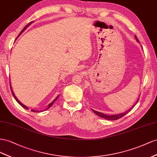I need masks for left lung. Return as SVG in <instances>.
<instances>
[{"mask_svg":"<svg viewBox=\"0 0 157 157\" xmlns=\"http://www.w3.org/2000/svg\"><path fill=\"white\" fill-rule=\"evenodd\" d=\"M135 37H136V41H137V42L140 43V41H139L138 39H137V37H136V35H135ZM138 101H139V99L137 100V102H138ZM135 105H134L130 109H129L128 111L125 112V113H121V114H118L109 115H109H106V114H103V113H99V112L95 111V110H93V109H92V110H93V113H95V114H97V116H100V117H101V118H102L106 119V120H118V119H119V118H121L122 117H123L124 116H125V115H126V114H128V113H129V112L130 111V110L133 108L134 106H135Z\"/></svg>","mask_w":157,"mask_h":157,"instance_id":"1","label":"left lung"}]
</instances>
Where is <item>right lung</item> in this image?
I'll return each mask as SVG.
<instances>
[{"label": "right lung", "instance_id": "obj_1", "mask_svg": "<svg viewBox=\"0 0 157 157\" xmlns=\"http://www.w3.org/2000/svg\"><path fill=\"white\" fill-rule=\"evenodd\" d=\"M33 21H31V22H29V23L28 24V25H27L25 27V28L23 29H22L21 30V32H20V35L22 33V32H23V31L27 28H28V27L29 26V25H30V24H32L33 23ZM10 89H11V91H12V95L13 96H14V98H15V99H16V101L17 102H18V103L22 106V107H23V108H24V109H27V110H28L29 109V108H28V107H27L25 105H24V104H22L21 103V102L18 100V99H17V97L15 96V95H14V92H13V90H12V86H11V84H10ZM59 97V96H58V97H56V98H55V100H54L52 102H51V103H50V104H49L48 105V107H47V109H49V108H50V107L53 105V103H54V102H55L56 100H57V98H58V97ZM31 111H32V112H34V113H36V112H39V111H37V110H31Z\"/></svg>", "mask_w": 157, "mask_h": 157}]
</instances>
